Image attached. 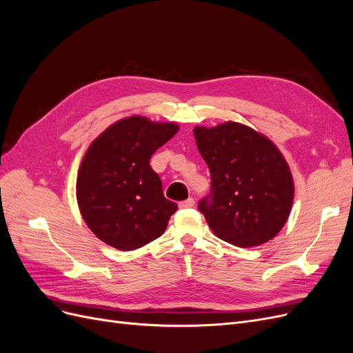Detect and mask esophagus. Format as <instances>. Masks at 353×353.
<instances>
[{
	"label": "esophagus",
	"mask_w": 353,
	"mask_h": 353,
	"mask_svg": "<svg viewBox=\"0 0 353 353\" xmlns=\"http://www.w3.org/2000/svg\"><path fill=\"white\" fill-rule=\"evenodd\" d=\"M194 206V199H187V200H183L179 201V208L181 209H188V208H193Z\"/></svg>",
	"instance_id": "34e87169"
}]
</instances>
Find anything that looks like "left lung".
<instances>
[{"instance_id":"8db88e82","label":"left lung","mask_w":353,"mask_h":353,"mask_svg":"<svg viewBox=\"0 0 353 353\" xmlns=\"http://www.w3.org/2000/svg\"><path fill=\"white\" fill-rule=\"evenodd\" d=\"M194 138L212 179L199 210L215 236L239 248L274 239L294 197L290 168L276 145L237 122L196 126Z\"/></svg>"}]
</instances>
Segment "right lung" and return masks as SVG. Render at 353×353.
Segmentation results:
<instances>
[{"instance_id":"right-lung-1","label":"right lung","mask_w":353,"mask_h":353,"mask_svg":"<svg viewBox=\"0 0 353 353\" xmlns=\"http://www.w3.org/2000/svg\"><path fill=\"white\" fill-rule=\"evenodd\" d=\"M174 122L125 117L100 134L85 153L77 199L88 228L117 250H135L162 236L176 203L165 199L152 154L178 132Z\"/></svg>"}]
</instances>
